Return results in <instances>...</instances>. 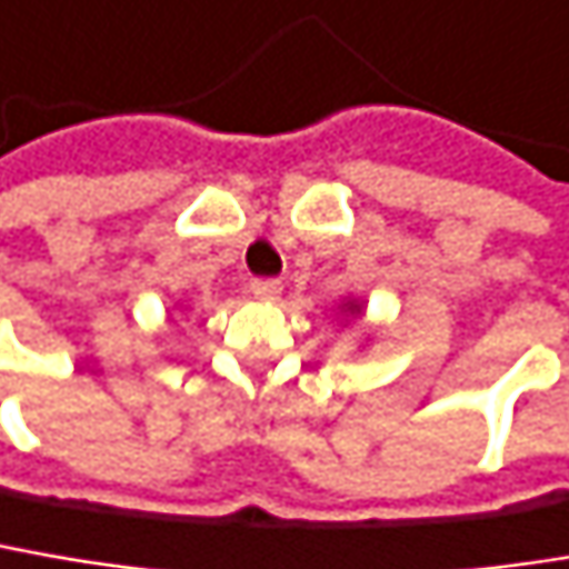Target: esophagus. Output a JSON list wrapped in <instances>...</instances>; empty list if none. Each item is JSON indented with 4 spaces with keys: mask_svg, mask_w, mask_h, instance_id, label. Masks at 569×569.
I'll use <instances>...</instances> for the list:
<instances>
[{
    "mask_svg": "<svg viewBox=\"0 0 569 569\" xmlns=\"http://www.w3.org/2000/svg\"><path fill=\"white\" fill-rule=\"evenodd\" d=\"M250 292H253L257 299H280L283 286H280V280L260 277V280H253V283H250Z\"/></svg>",
    "mask_w": 569,
    "mask_h": 569,
    "instance_id": "esophagus-1",
    "label": "esophagus"
}]
</instances>
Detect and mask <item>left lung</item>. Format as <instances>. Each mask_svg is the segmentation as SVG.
Returning <instances> with one entry per match:
<instances>
[{
	"label": "left lung",
	"instance_id": "left-lung-1",
	"mask_svg": "<svg viewBox=\"0 0 569 569\" xmlns=\"http://www.w3.org/2000/svg\"><path fill=\"white\" fill-rule=\"evenodd\" d=\"M348 309H351V312H361V306H348Z\"/></svg>",
	"mask_w": 569,
	"mask_h": 569
}]
</instances>
